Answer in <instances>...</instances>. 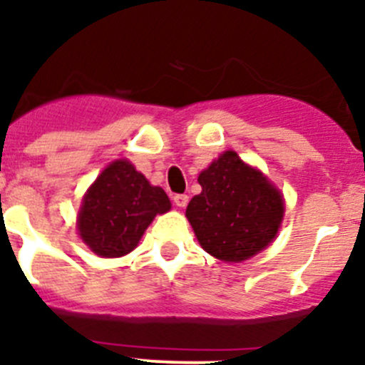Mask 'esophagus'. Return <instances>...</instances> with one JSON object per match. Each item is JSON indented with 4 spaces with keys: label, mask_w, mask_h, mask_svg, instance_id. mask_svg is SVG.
I'll list each match as a JSON object with an SVG mask.
<instances>
[{
    "label": "esophagus",
    "mask_w": 365,
    "mask_h": 365,
    "mask_svg": "<svg viewBox=\"0 0 365 365\" xmlns=\"http://www.w3.org/2000/svg\"><path fill=\"white\" fill-rule=\"evenodd\" d=\"M173 202H175V206H179V208H185V206L188 205V195H185V193H177V195H173Z\"/></svg>",
    "instance_id": "1"
}]
</instances>
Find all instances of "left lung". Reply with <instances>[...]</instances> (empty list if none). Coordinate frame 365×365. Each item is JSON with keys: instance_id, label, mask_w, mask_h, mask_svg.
I'll return each instance as SVG.
<instances>
[{"instance_id": "left-lung-1", "label": "left lung", "mask_w": 365, "mask_h": 365, "mask_svg": "<svg viewBox=\"0 0 365 365\" xmlns=\"http://www.w3.org/2000/svg\"><path fill=\"white\" fill-rule=\"evenodd\" d=\"M197 180L202 190L188 202L186 217L206 252L241 263L272 243L285 202L259 170L243 163L235 151H225Z\"/></svg>"}]
</instances>
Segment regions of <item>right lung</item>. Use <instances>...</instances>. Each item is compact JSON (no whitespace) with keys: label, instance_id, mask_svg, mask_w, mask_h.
Masks as SVG:
<instances>
[{"label":"right lung","instance_id":"1","mask_svg":"<svg viewBox=\"0 0 365 365\" xmlns=\"http://www.w3.org/2000/svg\"><path fill=\"white\" fill-rule=\"evenodd\" d=\"M172 208L166 192L151 186L130 160L109 164L83 195L78 234L93 252L120 257L138 245L157 214Z\"/></svg>","mask_w":365,"mask_h":365}]
</instances>
